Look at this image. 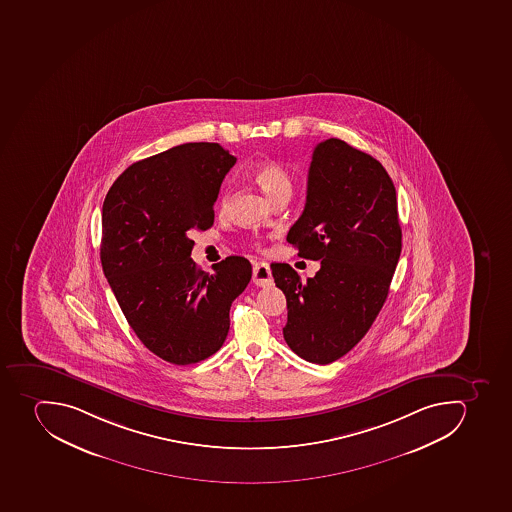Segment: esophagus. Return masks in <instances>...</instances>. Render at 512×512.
<instances>
[{"label": "esophagus", "instance_id": "obj_1", "mask_svg": "<svg viewBox=\"0 0 512 512\" xmlns=\"http://www.w3.org/2000/svg\"><path fill=\"white\" fill-rule=\"evenodd\" d=\"M253 282L259 287L272 285L271 267L267 262H256L253 267Z\"/></svg>", "mask_w": 512, "mask_h": 512}]
</instances>
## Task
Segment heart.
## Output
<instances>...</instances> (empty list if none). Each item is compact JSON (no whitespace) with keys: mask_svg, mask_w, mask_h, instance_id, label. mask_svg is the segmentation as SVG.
<instances>
[{"mask_svg":"<svg viewBox=\"0 0 512 512\" xmlns=\"http://www.w3.org/2000/svg\"><path fill=\"white\" fill-rule=\"evenodd\" d=\"M253 180L256 185L262 189V193L266 194L269 201L274 202L280 198H290L292 194V178L290 173L279 162H262L253 168ZM232 201V193L230 189H222L220 193V209L227 211Z\"/></svg>","mask_w":512,"mask_h":512,"instance_id":"obj_1","label":"heart"}]
</instances>
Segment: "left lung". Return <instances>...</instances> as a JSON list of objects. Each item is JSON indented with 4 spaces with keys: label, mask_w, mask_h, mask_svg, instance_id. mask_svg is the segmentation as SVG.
<instances>
[{
    "label": "left lung",
    "mask_w": 512,
    "mask_h": 512,
    "mask_svg": "<svg viewBox=\"0 0 512 512\" xmlns=\"http://www.w3.org/2000/svg\"><path fill=\"white\" fill-rule=\"evenodd\" d=\"M287 241L321 269L301 282L285 262L271 264L287 298L285 342L303 360L329 365L365 337L399 262L402 230L386 168L340 139L319 142L305 209Z\"/></svg>",
    "instance_id": "left-lung-1"
}]
</instances>
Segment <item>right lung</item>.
<instances>
[{
  "instance_id": "1",
  "label": "right lung",
  "mask_w": 512,
  "mask_h": 512,
  "mask_svg": "<svg viewBox=\"0 0 512 512\" xmlns=\"http://www.w3.org/2000/svg\"><path fill=\"white\" fill-rule=\"evenodd\" d=\"M237 157L217 142H186L129 165L102 207L100 261L142 344L173 365L214 355L230 306L250 284L251 262L228 256L204 272L194 230L214 224V202Z\"/></svg>"
}]
</instances>
